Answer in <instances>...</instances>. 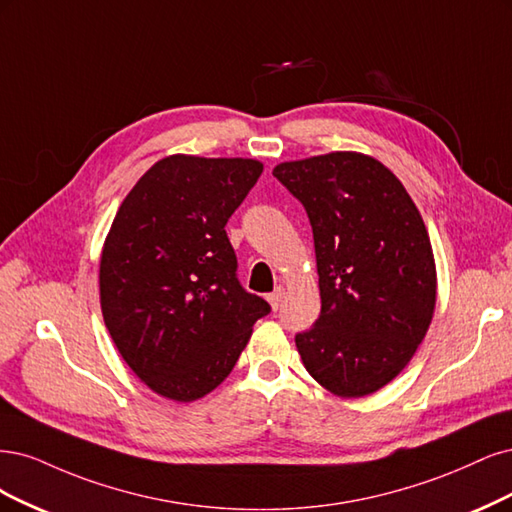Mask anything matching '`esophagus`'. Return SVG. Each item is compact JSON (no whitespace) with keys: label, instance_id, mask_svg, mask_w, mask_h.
Segmentation results:
<instances>
[{"label":"esophagus","instance_id":"obj_1","mask_svg":"<svg viewBox=\"0 0 512 512\" xmlns=\"http://www.w3.org/2000/svg\"><path fill=\"white\" fill-rule=\"evenodd\" d=\"M283 300H285V287L278 285V287L268 295V302H270V306H272L274 310H278L280 304H283Z\"/></svg>","mask_w":512,"mask_h":512}]
</instances>
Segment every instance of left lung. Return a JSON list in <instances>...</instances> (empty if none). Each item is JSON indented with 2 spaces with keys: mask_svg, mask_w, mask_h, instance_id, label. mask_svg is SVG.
I'll return each mask as SVG.
<instances>
[{
  "mask_svg": "<svg viewBox=\"0 0 512 512\" xmlns=\"http://www.w3.org/2000/svg\"><path fill=\"white\" fill-rule=\"evenodd\" d=\"M272 174L304 204L321 315L295 336L302 364L338 398H366L417 353L436 308L421 212L387 166L355 151L283 161Z\"/></svg>",
  "mask_w": 512,
  "mask_h": 512,
  "instance_id": "8db88e82",
  "label": "left lung"
}]
</instances>
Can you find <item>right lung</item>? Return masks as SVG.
<instances>
[{
	"instance_id": "right-lung-1",
	"label": "right lung",
	"mask_w": 512,
	"mask_h": 512,
	"mask_svg": "<svg viewBox=\"0 0 512 512\" xmlns=\"http://www.w3.org/2000/svg\"><path fill=\"white\" fill-rule=\"evenodd\" d=\"M261 172L257 159L163 157L110 225L100 259L104 323L125 364L161 398L189 404L217 389L270 312L240 287L225 234Z\"/></svg>"
}]
</instances>
